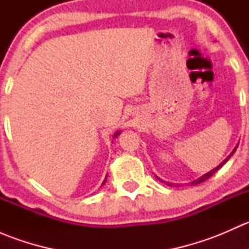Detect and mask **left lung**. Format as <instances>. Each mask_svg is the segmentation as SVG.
Listing matches in <instances>:
<instances>
[{
  "label": "left lung",
  "mask_w": 249,
  "mask_h": 249,
  "mask_svg": "<svg viewBox=\"0 0 249 249\" xmlns=\"http://www.w3.org/2000/svg\"><path fill=\"white\" fill-rule=\"evenodd\" d=\"M237 145H238V144H237ZM237 145H236V147H235V149H233V150H232V152H231V153H230V155H229V157H228V158H227V159H225V160H224V161H223V162H220V164H219V165H218V166H217V167H215V169L211 170V171H210V172H207V173H206V175H203V176H201V177H200V178H197V179L193 180V182H192V183H190V184H192V185H196V184H199V183H201V182H203V180L208 179V178H210V177H211V176H213V175H214V173H215V172H217V171H218V170H219V169H220V167H222V166H223V165H224V164H225V162H227V161H228V160H229V159H230V157H231V155L233 154V153H235V150H236V148H237ZM165 184H167V185H172V183H167V182H165Z\"/></svg>",
  "instance_id": "obj_1"
}]
</instances>
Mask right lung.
Returning a JSON list of instances; mask_svg holds the SVG:
<instances>
[{
  "mask_svg": "<svg viewBox=\"0 0 249 249\" xmlns=\"http://www.w3.org/2000/svg\"><path fill=\"white\" fill-rule=\"evenodd\" d=\"M120 134V131L119 132H117V134H115L114 135V136H113V137H117L118 136V135H119ZM105 183H106V178H105V180H104V183H102V185H104L105 184Z\"/></svg>",
  "mask_w": 249,
  "mask_h": 249,
  "instance_id": "right-lung-1",
  "label": "right lung"
}]
</instances>
